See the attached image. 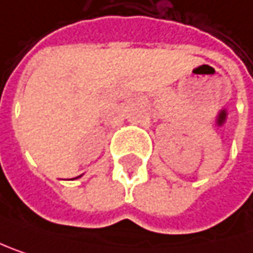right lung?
I'll return each mask as SVG.
<instances>
[{"label": "right lung", "instance_id": "right-lung-1", "mask_svg": "<svg viewBox=\"0 0 253 253\" xmlns=\"http://www.w3.org/2000/svg\"><path fill=\"white\" fill-rule=\"evenodd\" d=\"M79 177H82V175H79ZM79 177H76V178H79Z\"/></svg>", "mask_w": 253, "mask_h": 253}]
</instances>
